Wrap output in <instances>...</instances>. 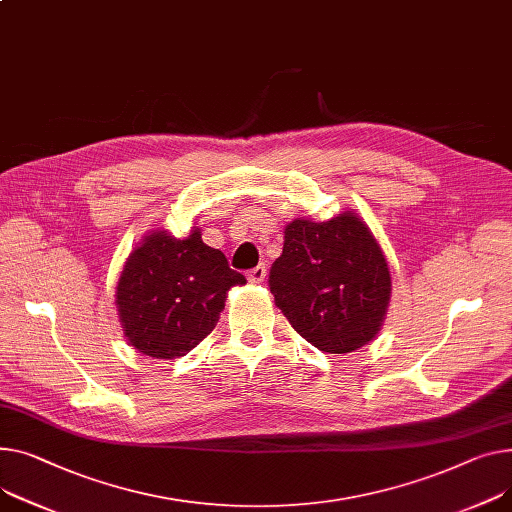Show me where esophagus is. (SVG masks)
<instances>
[{"mask_svg":"<svg viewBox=\"0 0 512 512\" xmlns=\"http://www.w3.org/2000/svg\"><path fill=\"white\" fill-rule=\"evenodd\" d=\"M265 276H267V267L263 265V263H259L257 267H253L249 274H247V278H249V282L251 284H261L263 280H265Z\"/></svg>","mask_w":512,"mask_h":512,"instance_id":"34e87169","label":"esophagus"}]
</instances>
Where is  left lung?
<instances>
[{"label": "left lung", "instance_id": "left-lung-1", "mask_svg": "<svg viewBox=\"0 0 512 512\" xmlns=\"http://www.w3.org/2000/svg\"><path fill=\"white\" fill-rule=\"evenodd\" d=\"M269 290L306 342L327 354H348L379 333L391 274L377 238L356 214L327 222L296 218L269 269Z\"/></svg>", "mask_w": 512, "mask_h": 512}]
</instances>
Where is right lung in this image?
I'll return each instance as SVG.
<instances>
[{
  "label": "right lung",
  "mask_w": 512,
  "mask_h": 512,
  "mask_svg": "<svg viewBox=\"0 0 512 512\" xmlns=\"http://www.w3.org/2000/svg\"><path fill=\"white\" fill-rule=\"evenodd\" d=\"M243 284L199 228L183 241L152 230L127 257L115 294L129 346L158 360L185 356L216 327L228 290Z\"/></svg>",
  "instance_id": "add662e5"
}]
</instances>
